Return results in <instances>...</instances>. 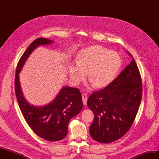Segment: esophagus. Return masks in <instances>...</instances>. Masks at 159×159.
<instances>
[{
    "label": "esophagus",
    "instance_id": "obj_1",
    "mask_svg": "<svg viewBox=\"0 0 159 159\" xmlns=\"http://www.w3.org/2000/svg\"><path fill=\"white\" fill-rule=\"evenodd\" d=\"M82 101H83V103L85 105H87V101H88V95L87 94L85 93H83L82 94Z\"/></svg>",
    "mask_w": 159,
    "mask_h": 159
}]
</instances>
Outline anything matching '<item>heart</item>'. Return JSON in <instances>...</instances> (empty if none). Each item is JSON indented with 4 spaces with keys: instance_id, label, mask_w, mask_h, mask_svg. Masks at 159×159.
<instances>
[{
    "instance_id": "b5f03b06",
    "label": "heart",
    "mask_w": 159,
    "mask_h": 159,
    "mask_svg": "<svg viewBox=\"0 0 159 159\" xmlns=\"http://www.w3.org/2000/svg\"><path fill=\"white\" fill-rule=\"evenodd\" d=\"M121 56L117 52L93 45L81 50L76 63L69 67L72 81L79 83L88 71V78L95 88H103L114 80L121 66Z\"/></svg>"
}]
</instances>
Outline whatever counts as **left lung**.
I'll list each match as a JSON object with an SVG mask.
<instances>
[{"mask_svg":"<svg viewBox=\"0 0 159 159\" xmlns=\"http://www.w3.org/2000/svg\"><path fill=\"white\" fill-rule=\"evenodd\" d=\"M124 70L107 87L94 91L88 106L94 114L89 127L91 137L109 143L123 137L131 128L142 98V81L133 57Z\"/></svg>","mask_w":159,"mask_h":159,"instance_id":"left-lung-1","label":"left lung"}]
</instances>
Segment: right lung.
I'll return each mask as SVG.
<instances>
[{
    "mask_svg": "<svg viewBox=\"0 0 159 159\" xmlns=\"http://www.w3.org/2000/svg\"><path fill=\"white\" fill-rule=\"evenodd\" d=\"M53 42L40 38L31 43L18 63L14 85L19 107L32 131L46 141H57L66 137L70 120L82 110L83 103L80 90L64 86L50 103L37 107L26 102L19 81V74L34 50L40 45L50 44Z\"/></svg>",
    "mask_w": 159,
    "mask_h": 159,
    "instance_id": "right-lung-1",
    "label": "right lung"
}]
</instances>
